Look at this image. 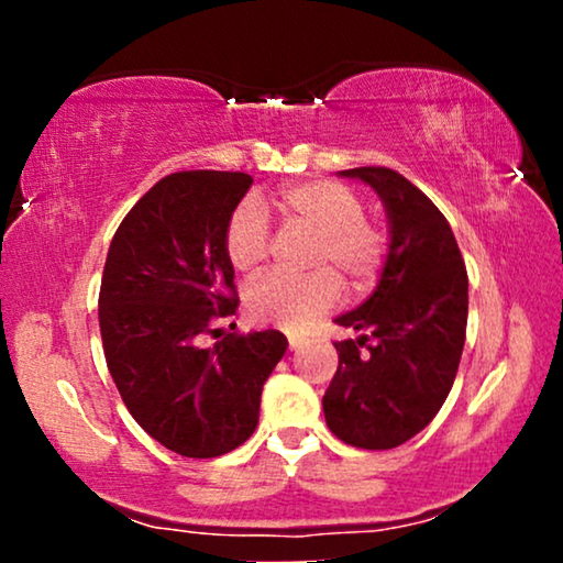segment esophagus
Listing matches in <instances>:
<instances>
[{
  "mask_svg": "<svg viewBox=\"0 0 563 563\" xmlns=\"http://www.w3.org/2000/svg\"><path fill=\"white\" fill-rule=\"evenodd\" d=\"M307 341L302 335H289V351H299Z\"/></svg>",
  "mask_w": 563,
  "mask_h": 563,
  "instance_id": "esophagus-1",
  "label": "esophagus"
}]
</instances>
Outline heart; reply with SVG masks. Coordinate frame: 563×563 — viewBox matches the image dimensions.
Masks as SVG:
<instances>
[{"label":"heart","instance_id":"heart-1","mask_svg":"<svg viewBox=\"0 0 563 563\" xmlns=\"http://www.w3.org/2000/svg\"><path fill=\"white\" fill-rule=\"evenodd\" d=\"M284 225L307 230L314 241L305 276H266L245 291V314L258 325L302 330L341 299V282L351 291H366L379 279L389 251V235L364 214V202L341 181H302L282 189L274 199ZM228 264L243 276H256L272 251L268 222L253 199H245L228 218L222 235Z\"/></svg>","mask_w":563,"mask_h":563}]
</instances>
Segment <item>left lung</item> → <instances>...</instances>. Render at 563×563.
Instances as JSON below:
<instances>
[{
    "mask_svg": "<svg viewBox=\"0 0 563 563\" xmlns=\"http://www.w3.org/2000/svg\"><path fill=\"white\" fill-rule=\"evenodd\" d=\"M372 187L389 220V251L374 295L338 325V372L322 397L343 443L397 449L441 410L466 341L468 276L443 212L402 174L384 166L341 172Z\"/></svg>",
    "mask_w": 563,
    "mask_h": 563,
    "instance_id": "8db88e82",
    "label": "left lung"
}]
</instances>
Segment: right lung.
<instances>
[{
  "mask_svg": "<svg viewBox=\"0 0 563 563\" xmlns=\"http://www.w3.org/2000/svg\"><path fill=\"white\" fill-rule=\"evenodd\" d=\"M251 184L241 172L164 176L107 251L99 289L107 368L137 426L187 459H214L249 441L261 389L287 351L279 330L199 343L238 307L222 235Z\"/></svg>",
  "mask_w": 563,
  "mask_h": 563,
  "instance_id": "right-lung-1",
  "label": "right lung"
}]
</instances>
